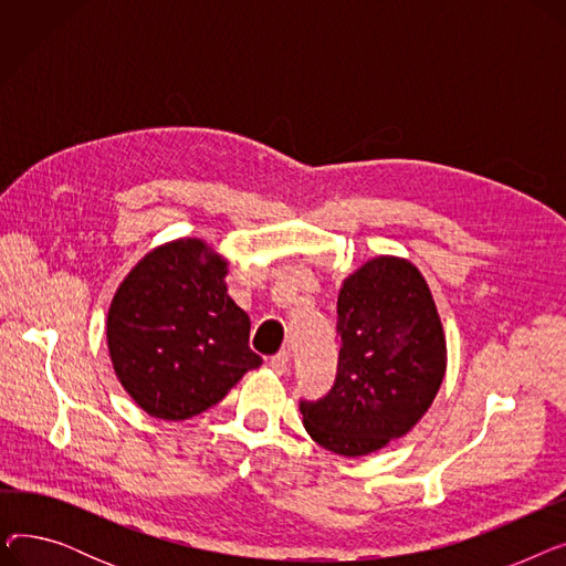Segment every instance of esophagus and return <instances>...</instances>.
Returning <instances> with one entry per match:
<instances>
[{
	"label": "esophagus",
	"mask_w": 566,
	"mask_h": 566,
	"mask_svg": "<svg viewBox=\"0 0 566 566\" xmlns=\"http://www.w3.org/2000/svg\"><path fill=\"white\" fill-rule=\"evenodd\" d=\"M289 363H291V355L286 353V350H282V353H277V355H273V358H271V363H268V365H271V369L275 371V374H286L289 371Z\"/></svg>",
	"instance_id": "obj_1"
}]
</instances>
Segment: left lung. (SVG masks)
Instances as JSON below:
<instances>
[{"instance_id": "obj_1", "label": "left lung", "mask_w": 566, "mask_h": 566, "mask_svg": "<svg viewBox=\"0 0 566 566\" xmlns=\"http://www.w3.org/2000/svg\"><path fill=\"white\" fill-rule=\"evenodd\" d=\"M337 316V378L323 399L301 401L303 424L321 448L365 457L424 418L448 344L424 275L401 256H374L350 273Z\"/></svg>"}]
</instances>
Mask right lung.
<instances>
[{
    "label": "right lung",
    "mask_w": 566,
    "mask_h": 566,
    "mask_svg": "<svg viewBox=\"0 0 566 566\" xmlns=\"http://www.w3.org/2000/svg\"><path fill=\"white\" fill-rule=\"evenodd\" d=\"M229 263L199 238L144 254L107 312L114 374L151 418L181 422L216 406L261 358L250 316L227 293Z\"/></svg>",
    "instance_id": "obj_1"
}]
</instances>
